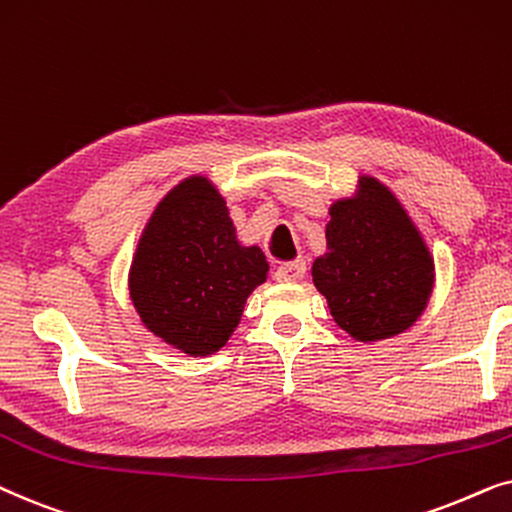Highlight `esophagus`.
<instances>
[{"mask_svg":"<svg viewBox=\"0 0 512 512\" xmlns=\"http://www.w3.org/2000/svg\"><path fill=\"white\" fill-rule=\"evenodd\" d=\"M304 274H306V262L302 260V257H297V260H292V262H283L281 267L276 269L274 278L278 283H297V281H302Z\"/></svg>","mask_w":512,"mask_h":512,"instance_id":"1","label":"esophagus"}]
</instances>
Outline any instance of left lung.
Masks as SVG:
<instances>
[{"mask_svg":"<svg viewBox=\"0 0 512 512\" xmlns=\"http://www.w3.org/2000/svg\"><path fill=\"white\" fill-rule=\"evenodd\" d=\"M325 241L313 285L346 335L372 344L417 323L433 292V255L384 182L360 175L356 194L330 206Z\"/></svg>","mask_w":512,"mask_h":512,"instance_id":"obj_1","label":"left lung"}]
</instances>
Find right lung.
Segmentation results:
<instances>
[{"instance_id":"1","label":"right lung","mask_w":512,"mask_h":512,"mask_svg":"<svg viewBox=\"0 0 512 512\" xmlns=\"http://www.w3.org/2000/svg\"><path fill=\"white\" fill-rule=\"evenodd\" d=\"M267 274L264 252L236 238L224 196L206 175H192L142 229L128 292L154 337L187 356H210L234 335L245 299Z\"/></svg>"}]
</instances>
